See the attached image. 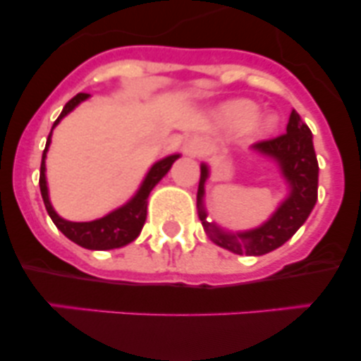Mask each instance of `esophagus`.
Segmentation results:
<instances>
[{
  "label": "esophagus",
  "mask_w": 361,
  "mask_h": 361,
  "mask_svg": "<svg viewBox=\"0 0 361 361\" xmlns=\"http://www.w3.org/2000/svg\"><path fill=\"white\" fill-rule=\"evenodd\" d=\"M204 147H205V143L202 142V140H193V142H191V145H190V152L191 154H195V156H198V154H202V150H204Z\"/></svg>",
  "instance_id": "esophagus-1"
}]
</instances>
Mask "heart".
I'll return each instance as SVG.
<instances>
[{"instance_id": "heart-1", "label": "heart", "mask_w": 361, "mask_h": 361, "mask_svg": "<svg viewBox=\"0 0 361 361\" xmlns=\"http://www.w3.org/2000/svg\"><path fill=\"white\" fill-rule=\"evenodd\" d=\"M259 108L255 102L246 101V99H235L221 108L216 113V120L219 126L230 131H238L243 129L248 133L250 136H264L274 127V118L269 115H257Z\"/></svg>"}]
</instances>
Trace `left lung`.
I'll return each mask as SVG.
<instances>
[{"label": "left lung", "mask_w": 361, "mask_h": 361, "mask_svg": "<svg viewBox=\"0 0 361 361\" xmlns=\"http://www.w3.org/2000/svg\"><path fill=\"white\" fill-rule=\"evenodd\" d=\"M253 150L276 161L281 175L290 188L289 197L281 202L276 212L259 228L246 230V232H225L216 223L207 221L204 195L209 168L207 164L200 166L197 207L202 226L212 243L238 255H266L280 248L307 221L317 202L319 164L312 142V131L294 109L290 111L287 133L255 143Z\"/></svg>", "instance_id": "1"}]
</instances>
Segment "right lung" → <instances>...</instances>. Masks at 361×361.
Listing matches in <instances>:
<instances>
[{"mask_svg":"<svg viewBox=\"0 0 361 361\" xmlns=\"http://www.w3.org/2000/svg\"><path fill=\"white\" fill-rule=\"evenodd\" d=\"M90 95L88 94H78L75 97H72L71 101L65 104V108L61 109L60 116L54 120L53 129L60 123V120L63 118L67 113H71L75 106L83 102L85 99H88ZM51 129V133H53ZM51 133L47 136L46 149H44L42 154V163H40V193H42L44 205L47 209V214L51 216L54 225L58 226L61 234L65 238L71 239L75 245L83 246L87 250H113V248H122V246L129 245V243L135 241L136 238L142 232L143 225H145L147 219V198H149L150 191L154 190L161 178L168 173V170L171 168L173 161L177 157H180L178 154H171V156L164 157V159L157 161L156 164H152V168L149 170L147 177L143 178L142 186L136 191L135 197L127 202L122 207L115 209L113 212L106 214L104 218L94 219V221H83V223H75V221H67V219L60 218L56 214V211L53 209L49 202V193H47V183H46V154L47 149H49L51 143Z\"/></svg>","mask_w":361,"mask_h":361,"instance_id":"obj_1","label":"right lung"}]
</instances>
